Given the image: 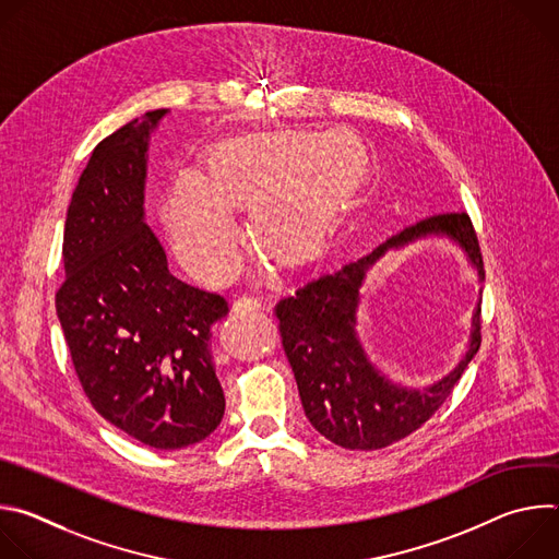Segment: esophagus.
<instances>
[{"label": "esophagus", "instance_id": "34e87169", "mask_svg": "<svg viewBox=\"0 0 559 559\" xmlns=\"http://www.w3.org/2000/svg\"><path fill=\"white\" fill-rule=\"evenodd\" d=\"M261 307H263V298H259V296H241L234 300L236 313H252V311H259Z\"/></svg>", "mask_w": 559, "mask_h": 559}]
</instances>
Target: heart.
<instances>
[{
    "label": "heart",
    "mask_w": 559,
    "mask_h": 559,
    "mask_svg": "<svg viewBox=\"0 0 559 559\" xmlns=\"http://www.w3.org/2000/svg\"><path fill=\"white\" fill-rule=\"evenodd\" d=\"M347 147L307 132H263L216 145L207 179L183 175L166 201L181 263L207 283L229 281L241 261V229L231 210L254 202V229L270 252L289 265L313 259L352 188ZM352 150L360 168L362 152Z\"/></svg>",
    "instance_id": "b5f03b06"
}]
</instances>
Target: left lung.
Here are the masks:
<instances>
[{
  "label": "left lung",
  "instance_id": "8db88e82",
  "mask_svg": "<svg viewBox=\"0 0 559 559\" xmlns=\"http://www.w3.org/2000/svg\"><path fill=\"white\" fill-rule=\"evenodd\" d=\"M444 234L464 248L477 274L485 261L466 212H442L420 218L391 236L371 254L298 287L274 307L283 352L292 365L305 416L313 429L352 451L384 449L420 429L449 397L466 365L480 349V307L473 313V334L460 365L425 391L391 384L367 360L356 338L358 289L365 272L389 250L414 238Z\"/></svg>",
  "mask_w": 559,
  "mask_h": 559
}]
</instances>
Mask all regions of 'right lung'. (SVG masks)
<instances>
[{
  "instance_id": "obj_1",
  "label": "right lung",
  "mask_w": 559,
  "mask_h": 559,
  "mask_svg": "<svg viewBox=\"0 0 559 559\" xmlns=\"http://www.w3.org/2000/svg\"><path fill=\"white\" fill-rule=\"evenodd\" d=\"M166 112L132 119L93 150L66 214L55 307L95 412L147 447L183 449L225 414L210 328L229 302L179 281L143 223L147 134Z\"/></svg>"
}]
</instances>
